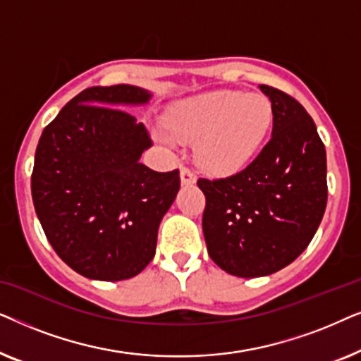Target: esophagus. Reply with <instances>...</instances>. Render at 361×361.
Wrapping results in <instances>:
<instances>
[{"instance_id": "obj_1", "label": "esophagus", "mask_w": 361, "mask_h": 361, "mask_svg": "<svg viewBox=\"0 0 361 361\" xmlns=\"http://www.w3.org/2000/svg\"><path fill=\"white\" fill-rule=\"evenodd\" d=\"M180 182L184 185H192V184H195V182H197V177L190 169H187V167H182V169H180Z\"/></svg>"}]
</instances>
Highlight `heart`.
Returning <instances> with one entry per match:
<instances>
[{"mask_svg":"<svg viewBox=\"0 0 361 361\" xmlns=\"http://www.w3.org/2000/svg\"><path fill=\"white\" fill-rule=\"evenodd\" d=\"M273 118V103L263 93L215 90L174 103L154 135L167 145L194 142L202 169L228 176L255 159Z\"/></svg>","mask_w":361,"mask_h":361,"instance_id":"obj_1","label":"heart"}]
</instances>
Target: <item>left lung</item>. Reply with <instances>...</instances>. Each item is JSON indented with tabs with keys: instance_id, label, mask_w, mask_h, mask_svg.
<instances>
[{
	"instance_id": "8db88e82",
	"label": "left lung",
	"mask_w": 361,
	"mask_h": 361,
	"mask_svg": "<svg viewBox=\"0 0 361 361\" xmlns=\"http://www.w3.org/2000/svg\"><path fill=\"white\" fill-rule=\"evenodd\" d=\"M273 103V133L256 159L225 179H199L207 250L238 278L273 274L314 238L327 205V157L317 128L298 100L259 85Z\"/></svg>"
}]
</instances>
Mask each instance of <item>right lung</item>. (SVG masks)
Returning <instances> with one entry per match:
<instances>
[{
	"mask_svg": "<svg viewBox=\"0 0 361 361\" xmlns=\"http://www.w3.org/2000/svg\"><path fill=\"white\" fill-rule=\"evenodd\" d=\"M151 97L125 83L87 88L39 140L34 209L56 253L88 279L140 274L154 258L159 224L180 189L177 169L156 172L141 164L151 137L121 110L146 105Z\"/></svg>",
	"mask_w": 361,
	"mask_h": 361,
	"instance_id": "right-lung-1",
	"label": "right lung"
}]
</instances>
